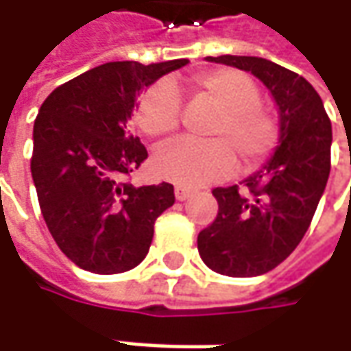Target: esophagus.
<instances>
[{
	"label": "esophagus",
	"instance_id": "34e87169",
	"mask_svg": "<svg viewBox=\"0 0 351 351\" xmlns=\"http://www.w3.org/2000/svg\"><path fill=\"white\" fill-rule=\"evenodd\" d=\"M191 195H193V189L183 187V185H178V187H176V199H178V201H185V199H189Z\"/></svg>",
	"mask_w": 351,
	"mask_h": 351
}]
</instances>
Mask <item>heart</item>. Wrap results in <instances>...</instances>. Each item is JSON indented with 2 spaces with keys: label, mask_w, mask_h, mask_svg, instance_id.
Here are the masks:
<instances>
[{
  "label": "heart",
  "mask_w": 351,
  "mask_h": 351,
  "mask_svg": "<svg viewBox=\"0 0 351 351\" xmlns=\"http://www.w3.org/2000/svg\"><path fill=\"white\" fill-rule=\"evenodd\" d=\"M187 91L193 99H205L217 107L207 136L210 141H180L156 156V171L180 185H205L230 176L236 156L244 168H258L276 152L279 121L260 103V88L250 75L232 68L197 72ZM136 125L144 134L166 141L182 123V97L171 82L160 80L144 89L134 109Z\"/></svg>",
  "instance_id": "b5f03b06"
}]
</instances>
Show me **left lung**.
Returning <instances> with one entry per match:
<instances>
[{"label": "left lung", "instance_id": "obj_1", "mask_svg": "<svg viewBox=\"0 0 351 351\" xmlns=\"http://www.w3.org/2000/svg\"><path fill=\"white\" fill-rule=\"evenodd\" d=\"M209 62L252 72L279 107L274 158L238 185L217 187L215 221L197 236L201 260L228 277L271 271L299 246L330 173L332 125L322 99L303 75L256 56H209Z\"/></svg>", "mask_w": 351, "mask_h": 351}]
</instances>
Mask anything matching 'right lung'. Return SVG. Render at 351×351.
Listing matches in <instances>:
<instances>
[{
	"label": "right lung",
	"instance_id": "add662e5",
	"mask_svg": "<svg viewBox=\"0 0 351 351\" xmlns=\"http://www.w3.org/2000/svg\"><path fill=\"white\" fill-rule=\"evenodd\" d=\"M187 62H107L40 105L31 173L48 230L77 267L101 276L136 267L156 219L176 203L171 183H130L148 152L127 121L142 89Z\"/></svg>",
	"mask_w": 351,
	"mask_h": 351
}]
</instances>
